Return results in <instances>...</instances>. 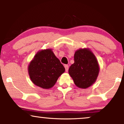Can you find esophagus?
<instances>
[{
    "label": "esophagus",
    "mask_w": 124,
    "mask_h": 124,
    "mask_svg": "<svg viewBox=\"0 0 124 124\" xmlns=\"http://www.w3.org/2000/svg\"><path fill=\"white\" fill-rule=\"evenodd\" d=\"M64 67H65V68L66 72H68V69H69V66L68 65H64Z\"/></svg>",
    "instance_id": "esophagus-1"
}]
</instances>
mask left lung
I'll return each instance as SVG.
<instances>
[{"label":"left lung","mask_w":124,"mask_h":124,"mask_svg":"<svg viewBox=\"0 0 124 124\" xmlns=\"http://www.w3.org/2000/svg\"><path fill=\"white\" fill-rule=\"evenodd\" d=\"M74 62L69 67V74L74 84L87 89L95 82L99 73L98 60L89 48H79L75 52Z\"/></svg>","instance_id":"left-lung-1"}]
</instances>
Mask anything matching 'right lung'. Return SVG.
Returning <instances> with one entry per match:
<instances>
[{
  "instance_id": "right-lung-1",
  "label": "right lung",
  "mask_w": 124,
  "mask_h": 124,
  "mask_svg": "<svg viewBox=\"0 0 124 124\" xmlns=\"http://www.w3.org/2000/svg\"><path fill=\"white\" fill-rule=\"evenodd\" d=\"M28 69L32 82L44 89L53 87L58 78L65 72L64 66L51 48L37 52Z\"/></svg>"
}]
</instances>
